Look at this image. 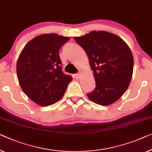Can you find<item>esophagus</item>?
<instances>
[{
    "mask_svg": "<svg viewBox=\"0 0 152 152\" xmlns=\"http://www.w3.org/2000/svg\"><path fill=\"white\" fill-rule=\"evenodd\" d=\"M80 76H81V74H80V73H78V74H75V78H76V79H78V78H80Z\"/></svg>",
    "mask_w": 152,
    "mask_h": 152,
    "instance_id": "obj_1",
    "label": "esophagus"
}]
</instances>
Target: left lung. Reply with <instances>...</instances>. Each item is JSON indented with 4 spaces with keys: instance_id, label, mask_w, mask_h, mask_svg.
Here are the masks:
<instances>
[{
    "instance_id": "left-lung-1",
    "label": "left lung",
    "mask_w": 152,
    "mask_h": 152,
    "mask_svg": "<svg viewBox=\"0 0 152 152\" xmlns=\"http://www.w3.org/2000/svg\"><path fill=\"white\" fill-rule=\"evenodd\" d=\"M74 39L85 50L94 72L96 86L88 98L99 105L112 104L123 96L132 79L134 58L130 48L119 36L103 31Z\"/></svg>"
}]
</instances>
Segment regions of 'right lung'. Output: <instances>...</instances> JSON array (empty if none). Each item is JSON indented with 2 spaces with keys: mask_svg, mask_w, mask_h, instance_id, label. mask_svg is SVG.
<instances>
[{
  "mask_svg": "<svg viewBox=\"0 0 152 152\" xmlns=\"http://www.w3.org/2000/svg\"><path fill=\"white\" fill-rule=\"evenodd\" d=\"M70 37L55 33L38 35L26 44L18 57L17 76L22 89L37 104L47 106L64 95L72 76L61 70L58 51Z\"/></svg>",
  "mask_w": 152,
  "mask_h": 152,
  "instance_id": "obj_1",
  "label": "right lung"
}]
</instances>
